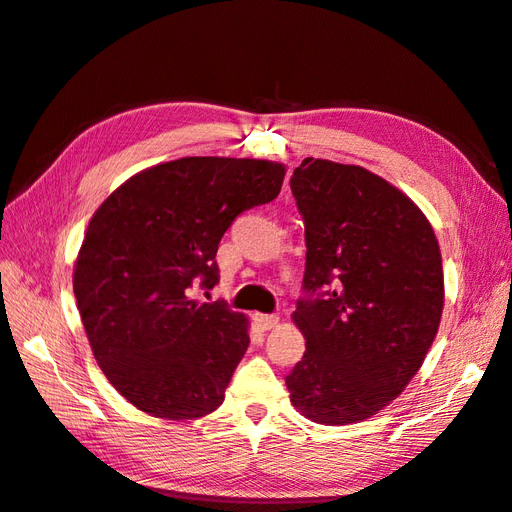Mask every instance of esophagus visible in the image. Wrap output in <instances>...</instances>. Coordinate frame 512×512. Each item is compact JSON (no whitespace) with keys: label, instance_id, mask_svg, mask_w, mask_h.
<instances>
[{"label":"esophagus","instance_id":"esophagus-1","mask_svg":"<svg viewBox=\"0 0 512 512\" xmlns=\"http://www.w3.org/2000/svg\"><path fill=\"white\" fill-rule=\"evenodd\" d=\"M254 320L262 331H271L277 327V324H280V316H275V314H256Z\"/></svg>","mask_w":512,"mask_h":512}]
</instances>
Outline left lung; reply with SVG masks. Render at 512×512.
I'll list each match as a JSON object with an SVG mask.
<instances>
[{
  "instance_id": "1",
  "label": "left lung",
  "mask_w": 512,
  "mask_h": 512,
  "mask_svg": "<svg viewBox=\"0 0 512 512\" xmlns=\"http://www.w3.org/2000/svg\"><path fill=\"white\" fill-rule=\"evenodd\" d=\"M290 188L305 224L294 324L305 354L286 386L320 425L359 423L406 389L436 339L442 254L425 213L363 166L305 158Z\"/></svg>"
}]
</instances>
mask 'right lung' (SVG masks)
I'll list each match as a JSON object with an SVG mask.
<instances>
[{"label":"right lung","instance_id":"obj_1","mask_svg":"<svg viewBox=\"0 0 512 512\" xmlns=\"http://www.w3.org/2000/svg\"><path fill=\"white\" fill-rule=\"evenodd\" d=\"M286 166L181 158L130 177L91 215L74 297L100 369L132 406L168 421L218 410L250 346V320L198 303L220 282V239L239 213L280 194Z\"/></svg>","mask_w":512,"mask_h":512}]
</instances>
